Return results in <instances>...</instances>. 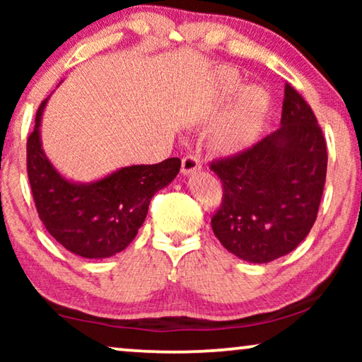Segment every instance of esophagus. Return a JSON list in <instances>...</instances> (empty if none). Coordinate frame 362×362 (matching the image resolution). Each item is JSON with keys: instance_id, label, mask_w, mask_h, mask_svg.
Returning <instances> with one entry per match:
<instances>
[{"instance_id": "34e87169", "label": "esophagus", "mask_w": 362, "mask_h": 362, "mask_svg": "<svg viewBox=\"0 0 362 362\" xmlns=\"http://www.w3.org/2000/svg\"><path fill=\"white\" fill-rule=\"evenodd\" d=\"M197 170H201L199 158L194 156V155H186L185 158H182L181 171L185 173V175H191V173H194Z\"/></svg>"}]
</instances>
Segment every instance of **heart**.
Instances as JSON below:
<instances>
[{
  "label": "heart",
  "mask_w": 362,
  "mask_h": 362,
  "mask_svg": "<svg viewBox=\"0 0 362 362\" xmlns=\"http://www.w3.org/2000/svg\"><path fill=\"white\" fill-rule=\"evenodd\" d=\"M227 92H239L242 83L234 72H224L221 77ZM269 107V98L259 88H247L214 136V145L222 151H237L252 143L260 130L262 120Z\"/></svg>",
  "instance_id": "obj_1"
}]
</instances>
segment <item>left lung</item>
<instances>
[{
	"mask_svg": "<svg viewBox=\"0 0 362 362\" xmlns=\"http://www.w3.org/2000/svg\"><path fill=\"white\" fill-rule=\"evenodd\" d=\"M328 153L313 110L285 83L281 125L250 148L211 163L222 182L212 230L230 254L254 264L286 255L318 216Z\"/></svg>",
	"mask_w": 362,
	"mask_h": 362,
	"instance_id": "1",
	"label": "left lung"
}]
</instances>
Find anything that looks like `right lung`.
Masks as SVG:
<instances>
[{"label": "right lung", "instance_id": "right-lung-1", "mask_svg": "<svg viewBox=\"0 0 362 362\" xmlns=\"http://www.w3.org/2000/svg\"><path fill=\"white\" fill-rule=\"evenodd\" d=\"M46 102L44 98L37 108L26 145L28 177L39 219L72 254L86 259L115 255L135 239L151 197L175 180L181 160L127 166L90 185L67 181L49 163L39 140Z\"/></svg>", "mask_w": 362, "mask_h": 362}]
</instances>
